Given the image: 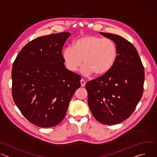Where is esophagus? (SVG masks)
<instances>
[{"label": "esophagus", "mask_w": 157, "mask_h": 157, "mask_svg": "<svg viewBox=\"0 0 157 157\" xmlns=\"http://www.w3.org/2000/svg\"><path fill=\"white\" fill-rule=\"evenodd\" d=\"M80 82H81V87H84L85 86V84H86V82H85V81L84 80V79H81V81H80Z\"/></svg>", "instance_id": "34e87169"}]
</instances>
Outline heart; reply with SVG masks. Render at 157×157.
Masks as SVG:
<instances>
[{
  "label": "heart",
  "instance_id": "b5f03b06",
  "mask_svg": "<svg viewBox=\"0 0 157 157\" xmlns=\"http://www.w3.org/2000/svg\"><path fill=\"white\" fill-rule=\"evenodd\" d=\"M117 55L115 43L108 38L84 35L76 39L73 47H66L63 52L66 65L70 71H76L82 61V73L89 76L106 74L114 66Z\"/></svg>",
  "mask_w": 157,
  "mask_h": 157
}]
</instances>
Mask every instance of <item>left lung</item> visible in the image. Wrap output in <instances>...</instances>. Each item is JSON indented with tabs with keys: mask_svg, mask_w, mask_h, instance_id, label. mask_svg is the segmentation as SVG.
<instances>
[{
	"mask_svg": "<svg viewBox=\"0 0 157 157\" xmlns=\"http://www.w3.org/2000/svg\"><path fill=\"white\" fill-rule=\"evenodd\" d=\"M116 44L117 55L110 71L86 84L94 118L105 125L119 124L136 108L144 91V67L133 44L115 34L99 32Z\"/></svg>",
	"mask_w": 157,
	"mask_h": 157,
	"instance_id": "1",
	"label": "left lung"
}]
</instances>
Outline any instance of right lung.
<instances>
[{"mask_svg":"<svg viewBox=\"0 0 157 157\" xmlns=\"http://www.w3.org/2000/svg\"><path fill=\"white\" fill-rule=\"evenodd\" d=\"M68 32L38 37L23 47L12 70V93L32 124L51 127L64 117L81 77L66 68L62 55Z\"/></svg>","mask_w":157,"mask_h":157,"instance_id":"right-lung-1","label":"right lung"}]
</instances>
